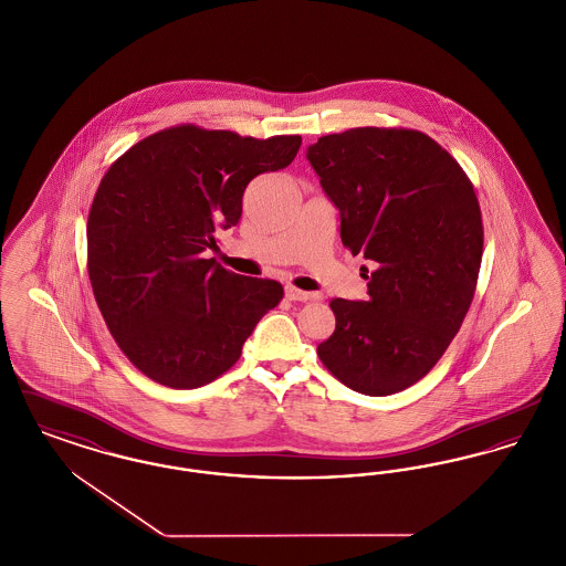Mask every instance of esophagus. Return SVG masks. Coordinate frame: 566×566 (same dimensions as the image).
I'll list each match as a JSON object with an SVG mask.
<instances>
[{"label": "esophagus", "instance_id": "1", "mask_svg": "<svg viewBox=\"0 0 566 566\" xmlns=\"http://www.w3.org/2000/svg\"><path fill=\"white\" fill-rule=\"evenodd\" d=\"M284 295L289 301H301V303H305V301H314L316 295H312V293H305V291H298L295 286H286L284 289Z\"/></svg>", "mask_w": 566, "mask_h": 566}]
</instances>
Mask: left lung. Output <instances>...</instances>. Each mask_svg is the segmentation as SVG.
Wrapping results in <instances>:
<instances>
[{
  "instance_id": "1",
  "label": "left lung",
  "mask_w": 566,
  "mask_h": 566,
  "mask_svg": "<svg viewBox=\"0 0 566 566\" xmlns=\"http://www.w3.org/2000/svg\"><path fill=\"white\" fill-rule=\"evenodd\" d=\"M339 235L369 261L367 301L333 298L324 367L352 390L386 397L427 376L464 321L482 265L473 185L450 153L411 129L358 127L307 148Z\"/></svg>"
}]
</instances>
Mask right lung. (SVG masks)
Masks as SVG:
<instances>
[{
  "label": "right lung",
  "mask_w": 566,
  "mask_h": 566,
  "mask_svg": "<svg viewBox=\"0 0 566 566\" xmlns=\"http://www.w3.org/2000/svg\"><path fill=\"white\" fill-rule=\"evenodd\" d=\"M298 135L270 139L171 127L132 146L102 178L88 222V277L118 348L144 376L199 388L231 369L284 295L208 259L242 216L252 178L289 167Z\"/></svg>",
  "instance_id": "1"
}]
</instances>
